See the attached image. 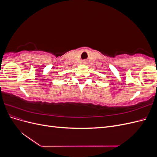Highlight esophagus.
<instances>
[{"label":"esophagus","mask_w":157,"mask_h":157,"mask_svg":"<svg viewBox=\"0 0 157 157\" xmlns=\"http://www.w3.org/2000/svg\"><path fill=\"white\" fill-rule=\"evenodd\" d=\"M83 63H86V61H84V62H83Z\"/></svg>","instance_id":"obj_1"}]
</instances>
